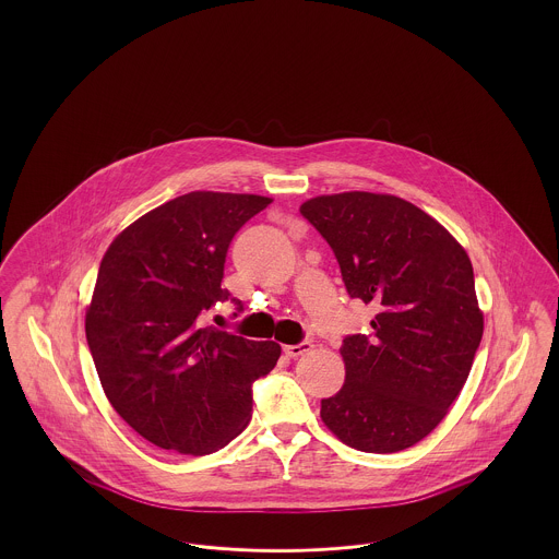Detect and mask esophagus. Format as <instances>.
<instances>
[{
    "label": "esophagus",
    "instance_id": "1",
    "mask_svg": "<svg viewBox=\"0 0 559 559\" xmlns=\"http://www.w3.org/2000/svg\"><path fill=\"white\" fill-rule=\"evenodd\" d=\"M312 344L310 342H301V344H295V346H285V354L287 356H292V358H297V356H301V354H306V352H310L312 349Z\"/></svg>",
    "mask_w": 559,
    "mask_h": 559
}]
</instances>
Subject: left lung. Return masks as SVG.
Listing matches in <instances>:
<instances>
[{"mask_svg": "<svg viewBox=\"0 0 559 559\" xmlns=\"http://www.w3.org/2000/svg\"><path fill=\"white\" fill-rule=\"evenodd\" d=\"M299 212L333 249L347 295L377 312L369 335L344 340L346 383L320 417L356 451H404L444 419L472 371L484 331L472 262L400 197L322 194Z\"/></svg>", "mask_w": 559, "mask_h": 559, "instance_id": "left-lung-1", "label": "left lung"}]
</instances>
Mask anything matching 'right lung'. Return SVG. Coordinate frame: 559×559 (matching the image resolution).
<instances>
[{
  "label": "right lung",
  "mask_w": 559,
  "mask_h": 559,
  "mask_svg": "<svg viewBox=\"0 0 559 559\" xmlns=\"http://www.w3.org/2000/svg\"><path fill=\"white\" fill-rule=\"evenodd\" d=\"M270 203L188 192L135 219L100 262L87 346L112 408L159 449L199 456L226 447L249 424L253 381L281 356L274 342L205 326L230 299L222 289L230 240Z\"/></svg>",
  "instance_id": "add662e5"
}]
</instances>
